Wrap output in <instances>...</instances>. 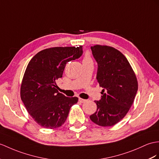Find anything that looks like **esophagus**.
Returning a JSON list of instances; mask_svg holds the SVG:
<instances>
[{
	"instance_id": "34e87169",
	"label": "esophagus",
	"mask_w": 159,
	"mask_h": 159,
	"mask_svg": "<svg viewBox=\"0 0 159 159\" xmlns=\"http://www.w3.org/2000/svg\"><path fill=\"white\" fill-rule=\"evenodd\" d=\"M86 100L83 99V98H79V102H81V103H83V102H86Z\"/></svg>"
}]
</instances>
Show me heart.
Segmentation results:
<instances>
[{"instance_id":"b5f03b06","label":"heart","mask_w":159,"mask_h":159,"mask_svg":"<svg viewBox=\"0 0 159 159\" xmlns=\"http://www.w3.org/2000/svg\"><path fill=\"white\" fill-rule=\"evenodd\" d=\"M92 63V60L91 59V57H90V55H88V54H86V55L84 57L83 63Z\"/></svg>"}]
</instances>
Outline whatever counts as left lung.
<instances>
[{
  "label": "left lung",
  "mask_w": 159,
  "mask_h": 159,
  "mask_svg": "<svg viewBox=\"0 0 159 159\" xmlns=\"http://www.w3.org/2000/svg\"><path fill=\"white\" fill-rule=\"evenodd\" d=\"M98 63L96 79L103 90L101 99L95 101L97 110L90 116L96 125L108 127L119 122L134 103L138 84L126 57L116 48L96 44L91 46Z\"/></svg>",
  "instance_id": "left-lung-1"
}]
</instances>
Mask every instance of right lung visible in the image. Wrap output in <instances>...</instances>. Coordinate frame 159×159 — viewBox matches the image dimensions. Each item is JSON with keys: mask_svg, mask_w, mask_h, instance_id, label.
Returning a JSON list of instances; mask_svg holds the SVG:
<instances>
[{"mask_svg": "<svg viewBox=\"0 0 159 159\" xmlns=\"http://www.w3.org/2000/svg\"><path fill=\"white\" fill-rule=\"evenodd\" d=\"M79 47H52L42 50L30 60L21 84L20 96L27 111L38 125L58 128L68 117L70 108L78 101L58 91L56 81L63 77L67 62L82 56Z\"/></svg>", "mask_w": 159, "mask_h": 159, "instance_id": "obj_1", "label": "right lung"}]
</instances>
